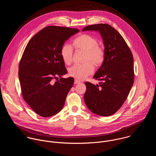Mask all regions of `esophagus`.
I'll list each match as a JSON object with an SVG mask.
<instances>
[{"mask_svg": "<svg viewBox=\"0 0 156 156\" xmlns=\"http://www.w3.org/2000/svg\"><path fill=\"white\" fill-rule=\"evenodd\" d=\"M78 83H80V82L76 79L74 80V84H78Z\"/></svg>", "mask_w": 156, "mask_h": 156, "instance_id": "1", "label": "esophagus"}]
</instances>
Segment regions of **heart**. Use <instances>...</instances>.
Returning a JSON list of instances; mask_svg holds the SVG:
<instances>
[{
    "label": "heart",
    "instance_id": "heart-1",
    "mask_svg": "<svg viewBox=\"0 0 156 156\" xmlns=\"http://www.w3.org/2000/svg\"><path fill=\"white\" fill-rule=\"evenodd\" d=\"M77 50L85 51V62L83 65L76 64L69 69V75L76 79L81 80L93 73L94 66L101 64L105 59V53L103 48L98 45V40L92 36L83 34L73 41ZM61 56L65 64H70L73 60V48L69 44L64 45L61 50ZM93 63L92 64V63Z\"/></svg>",
    "mask_w": 156,
    "mask_h": 156
}]
</instances>
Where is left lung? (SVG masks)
<instances>
[{
	"mask_svg": "<svg viewBox=\"0 0 156 156\" xmlns=\"http://www.w3.org/2000/svg\"><path fill=\"white\" fill-rule=\"evenodd\" d=\"M84 31L99 32L105 47V59L93 77L100 85L85 82L84 101L94 113L108 116L114 114L127 99L134 82L133 57L121 35L108 24H92Z\"/></svg>",
	"mask_w": 156,
	"mask_h": 156,
	"instance_id": "left-lung-1",
	"label": "left lung"
}]
</instances>
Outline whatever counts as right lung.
Instances as JSON below:
<instances>
[{
  "mask_svg": "<svg viewBox=\"0 0 156 156\" xmlns=\"http://www.w3.org/2000/svg\"><path fill=\"white\" fill-rule=\"evenodd\" d=\"M79 30L50 26L34 35L26 45L19 64V77L23 97L31 109L43 117L51 116L64 107L74 83L61 56V48ZM57 76L59 81L52 79Z\"/></svg>",
  "mask_w": 156,
  "mask_h": 156,
  "instance_id": "obj_1",
  "label": "right lung"
}]
</instances>
